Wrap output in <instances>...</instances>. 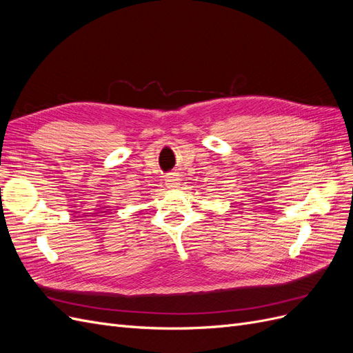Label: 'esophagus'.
<instances>
[{"label":"esophagus","instance_id":"1","mask_svg":"<svg viewBox=\"0 0 353 353\" xmlns=\"http://www.w3.org/2000/svg\"><path fill=\"white\" fill-rule=\"evenodd\" d=\"M178 181H179V175L178 174H169L165 179V184L168 188H176L178 187Z\"/></svg>","mask_w":353,"mask_h":353}]
</instances>
